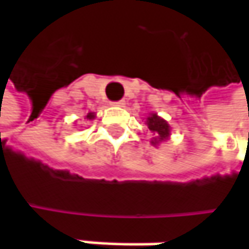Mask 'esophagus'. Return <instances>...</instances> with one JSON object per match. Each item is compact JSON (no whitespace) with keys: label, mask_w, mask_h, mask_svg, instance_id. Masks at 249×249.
Here are the masks:
<instances>
[{"label":"esophagus","mask_w":249,"mask_h":249,"mask_svg":"<svg viewBox=\"0 0 249 249\" xmlns=\"http://www.w3.org/2000/svg\"><path fill=\"white\" fill-rule=\"evenodd\" d=\"M114 107H124L125 101H118V102H112Z\"/></svg>","instance_id":"esophagus-1"}]
</instances>
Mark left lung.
<instances>
[{
	"label": "left lung",
	"mask_w": 249,
	"mask_h": 249,
	"mask_svg": "<svg viewBox=\"0 0 249 249\" xmlns=\"http://www.w3.org/2000/svg\"><path fill=\"white\" fill-rule=\"evenodd\" d=\"M145 125L148 126V129L153 132V138H151V145L159 147L161 142L167 141L172 135V126L166 120H163L161 117H159L157 114L151 112L147 118H145Z\"/></svg>",
	"instance_id": "obj_1"
}]
</instances>
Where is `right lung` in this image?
I'll return each instance as SVG.
<instances>
[{"mask_svg":"<svg viewBox=\"0 0 249 249\" xmlns=\"http://www.w3.org/2000/svg\"><path fill=\"white\" fill-rule=\"evenodd\" d=\"M95 117H96V114H95V112H88V115H86V117H85V118H86V120H89V121H90V120H93V118H95Z\"/></svg>","mask_w":249,"mask_h":249,"instance_id":"add662e5","label":"right lung"}]
</instances>
